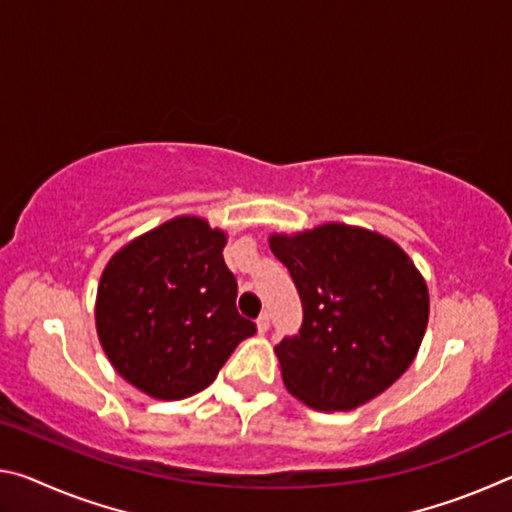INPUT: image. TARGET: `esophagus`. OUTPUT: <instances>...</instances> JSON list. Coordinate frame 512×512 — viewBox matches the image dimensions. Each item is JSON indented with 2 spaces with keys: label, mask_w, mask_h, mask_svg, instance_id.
Wrapping results in <instances>:
<instances>
[{
  "label": "esophagus",
  "mask_w": 512,
  "mask_h": 512,
  "mask_svg": "<svg viewBox=\"0 0 512 512\" xmlns=\"http://www.w3.org/2000/svg\"><path fill=\"white\" fill-rule=\"evenodd\" d=\"M268 325H271V316H268V314H262V316L257 318V332L259 334H264L266 329H268Z\"/></svg>",
  "instance_id": "1"
}]
</instances>
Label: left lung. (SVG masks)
Here are the masks:
<instances>
[{
    "mask_svg": "<svg viewBox=\"0 0 512 512\" xmlns=\"http://www.w3.org/2000/svg\"><path fill=\"white\" fill-rule=\"evenodd\" d=\"M302 300L298 336L275 348L287 391L316 411H352L393 386L420 350L429 291L379 232L323 223L268 237Z\"/></svg>",
    "mask_w": 512,
    "mask_h": 512,
    "instance_id": "1",
    "label": "left lung"
}]
</instances>
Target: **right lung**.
<instances>
[{
	"mask_svg": "<svg viewBox=\"0 0 512 512\" xmlns=\"http://www.w3.org/2000/svg\"><path fill=\"white\" fill-rule=\"evenodd\" d=\"M228 235L201 216H176L128 241L99 280L97 334L121 377L155 400L203 391L255 323L237 311L223 262Z\"/></svg>",
	"mask_w": 512,
	"mask_h": 512,
	"instance_id": "obj_1",
	"label": "right lung"
}]
</instances>
